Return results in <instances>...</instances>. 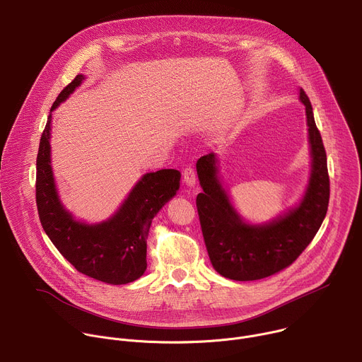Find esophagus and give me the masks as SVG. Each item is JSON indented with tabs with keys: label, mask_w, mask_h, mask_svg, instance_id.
Returning <instances> with one entry per match:
<instances>
[{
	"label": "esophagus",
	"mask_w": 362,
	"mask_h": 362,
	"mask_svg": "<svg viewBox=\"0 0 362 362\" xmlns=\"http://www.w3.org/2000/svg\"><path fill=\"white\" fill-rule=\"evenodd\" d=\"M183 177H185V183L187 186H194L196 185V172H194L192 165H187L183 169Z\"/></svg>",
	"instance_id": "esophagus-1"
}]
</instances>
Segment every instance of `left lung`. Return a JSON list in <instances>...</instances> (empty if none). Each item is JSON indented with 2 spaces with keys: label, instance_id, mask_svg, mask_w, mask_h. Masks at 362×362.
Here are the masks:
<instances>
[{
  "label": "left lung",
  "instance_id": "obj_1",
  "mask_svg": "<svg viewBox=\"0 0 362 362\" xmlns=\"http://www.w3.org/2000/svg\"><path fill=\"white\" fill-rule=\"evenodd\" d=\"M305 105L313 175L298 208L265 226L242 222L216 177L215 154L202 156L197 176L203 192L196 197L200 228L214 268L233 281H256L292 265L321 228L329 203L327 153L315 124L311 101L299 90Z\"/></svg>",
  "mask_w": 362,
  "mask_h": 362
}]
</instances>
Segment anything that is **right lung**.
Wrapping results in <instances>:
<instances>
[{
  "instance_id": "obj_1",
  "label": "right lung",
  "mask_w": 362,
  "mask_h": 362,
  "mask_svg": "<svg viewBox=\"0 0 362 362\" xmlns=\"http://www.w3.org/2000/svg\"><path fill=\"white\" fill-rule=\"evenodd\" d=\"M78 74L54 101L53 112L83 81ZM51 113L42 130L35 176V202L42 229L59 252L83 275L110 285H124L140 278L146 268V239L151 219L176 194L180 172L162 169L139 180L119 212L98 225L73 219L60 204L49 165Z\"/></svg>"
}]
</instances>
